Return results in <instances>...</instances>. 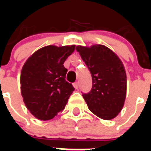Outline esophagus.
<instances>
[{"label": "esophagus", "instance_id": "esophagus-1", "mask_svg": "<svg viewBox=\"0 0 151 151\" xmlns=\"http://www.w3.org/2000/svg\"><path fill=\"white\" fill-rule=\"evenodd\" d=\"M73 87H74L76 90H78V87H79V83H78V82H74V83H73Z\"/></svg>", "mask_w": 151, "mask_h": 151}]
</instances>
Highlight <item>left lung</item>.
Returning <instances> with one entry per match:
<instances>
[{
    "mask_svg": "<svg viewBox=\"0 0 151 151\" xmlns=\"http://www.w3.org/2000/svg\"><path fill=\"white\" fill-rule=\"evenodd\" d=\"M92 77V89L82 96L90 111L103 120H111L120 113L125 101L127 78L121 60L101 44L77 46Z\"/></svg>",
    "mask_w": 151,
    "mask_h": 151,
    "instance_id": "left-lung-1",
    "label": "left lung"
}]
</instances>
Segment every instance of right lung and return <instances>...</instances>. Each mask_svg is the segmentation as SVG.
Returning a JSON list of instances; mask_svg holds the SVG:
<instances>
[{"instance_id":"right-lung-1","label":"right lung","mask_w":151,"mask_h":151,"mask_svg":"<svg viewBox=\"0 0 151 151\" xmlns=\"http://www.w3.org/2000/svg\"><path fill=\"white\" fill-rule=\"evenodd\" d=\"M75 45H48L35 52L21 71V94L26 107L35 118L49 120L62 111L74 88L66 82L64 62Z\"/></svg>"}]
</instances>
